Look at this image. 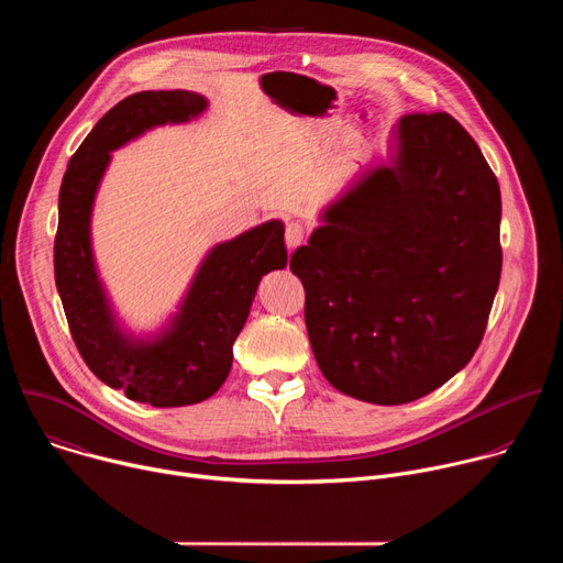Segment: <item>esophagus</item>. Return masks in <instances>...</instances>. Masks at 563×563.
Returning a JSON list of instances; mask_svg holds the SVG:
<instances>
[{"instance_id":"obj_1","label":"esophagus","mask_w":563,"mask_h":563,"mask_svg":"<svg viewBox=\"0 0 563 563\" xmlns=\"http://www.w3.org/2000/svg\"><path fill=\"white\" fill-rule=\"evenodd\" d=\"M302 240H305V229H302V224L289 222V224L285 227V245H287V250L291 252V250L300 247Z\"/></svg>"}]
</instances>
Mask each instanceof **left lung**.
<instances>
[{
	"instance_id": "left-lung-1",
	"label": "left lung",
	"mask_w": 563,
	"mask_h": 563,
	"mask_svg": "<svg viewBox=\"0 0 563 563\" xmlns=\"http://www.w3.org/2000/svg\"><path fill=\"white\" fill-rule=\"evenodd\" d=\"M389 148L289 263L320 372L376 406L410 404L467 365L501 278V191L472 135L448 113H410Z\"/></svg>"
}]
</instances>
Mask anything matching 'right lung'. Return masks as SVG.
Instances as JSON below:
<instances>
[{"instance_id": "1", "label": "right lung", "mask_w": 563, "mask_h": 563, "mask_svg": "<svg viewBox=\"0 0 563 563\" xmlns=\"http://www.w3.org/2000/svg\"><path fill=\"white\" fill-rule=\"evenodd\" d=\"M205 109L207 100L194 91H140L124 98L73 153L59 187L53 258L70 336L102 383L153 408L194 406L220 389L261 278L287 265L285 224L269 220L207 254L163 332L135 339L120 328L91 250V211L111 151Z\"/></svg>"}]
</instances>
